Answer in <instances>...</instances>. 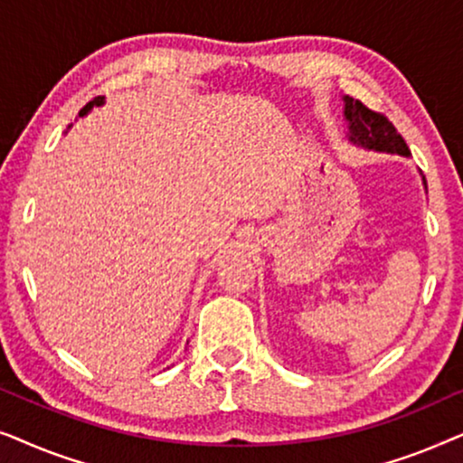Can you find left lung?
Listing matches in <instances>:
<instances>
[{
    "label": "left lung",
    "instance_id": "1",
    "mask_svg": "<svg viewBox=\"0 0 463 463\" xmlns=\"http://www.w3.org/2000/svg\"><path fill=\"white\" fill-rule=\"evenodd\" d=\"M344 118L347 122V138L358 147L404 157L411 156L401 132L394 128V124L383 113L369 109L356 99L344 97ZM423 185H426V179H423Z\"/></svg>",
    "mask_w": 463,
    "mask_h": 463
}]
</instances>
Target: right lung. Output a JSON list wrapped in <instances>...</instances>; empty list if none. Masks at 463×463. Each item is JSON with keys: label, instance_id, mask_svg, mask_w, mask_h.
Returning <instances> with one entry per match:
<instances>
[{"label": "right lung", "instance_id": "obj_1", "mask_svg": "<svg viewBox=\"0 0 463 463\" xmlns=\"http://www.w3.org/2000/svg\"><path fill=\"white\" fill-rule=\"evenodd\" d=\"M103 103H105V99H103V97H97V99H92V100H90V103H88V105L84 107V109H81V111H80V116H86V113H88V111H90V109H92V107H100V105H103Z\"/></svg>", "mask_w": 463, "mask_h": 463}]
</instances>
